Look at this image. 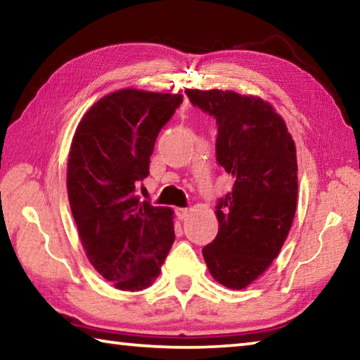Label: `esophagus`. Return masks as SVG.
I'll use <instances>...</instances> for the list:
<instances>
[{"instance_id":"34e87169","label":"esophagus","mask_w":360,"mask_h":360,"mask_svg":"<svg viewBox=\"0 0 360 360\" xmlns=\"http://www.w3.org/2000/svg\"><path fill=\"white\" fill-rule=\"evenodd\" d=\"M188 214V210L187 208H176V216H178V219H186Z\"/></svg>"}]
</instances>
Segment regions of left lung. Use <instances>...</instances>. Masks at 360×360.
I'll list each match as a JSON object with an SVG mask.
<instances>
[{"label":"left lung","mask_w":360,"mask_h":360,"mask_svg":"<svg viewBox=\"0 0 360 360\" xmlns=\"http://www.w3.org/2000/svg\"><path fill=\"white\" fill-rule=\"evenodd\" d=\"M216 119V160L233 178L217 200V236L203 257L217 283L245 289L278 257L297 208L294 139L270 103L230 90H186Z\"/></svg>","instance_id":"left-lung-1"}]
</instances>
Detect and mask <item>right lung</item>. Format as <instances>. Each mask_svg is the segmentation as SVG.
<instances>
[{
	"instance_id": "add662e5",
	"label": "right lung",
	"mask_w": 360,
	"mask_h": 360,
	"mask_svg": "<svg viewBox=\"0 0 360 360\" xmlns=\"http://www.w3.org/2000/svg\"><path fill=\"white\" fill-rule=\"evenodd\" d=\"M182 95L124 89L103 96L79 122L68 158V198L90 264L120 290H143L160 275L174 243L173 211L141 202L158 133Z\"/></svg>"
}]
</instances>
